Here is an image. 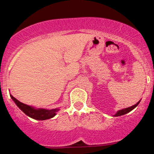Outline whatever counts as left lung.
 Wrapping results in <instances>:
<instances>
[{
    "label": "left lung",
    "mask_w": 154,
    "mask_h": 154,
    "mask_svg": "<svg viewBox=\"0 0 154 154\" xmlns=\"http://www.w3.org/2000/svg\"><path fill=\"white\" fill-rule=\"evenodd\" d=\"M140 103V101L138 102V103H137L136 104H135V105H134V106H131V107H129V108H126V109H121V110L118 111V112H117L116 114H115V117L121 116V115H125V114L128 113V112H131V111H132V109H135V108L137 106H138V103Z\"/></svg>",
    "instance_id": "1"
}]
</instances>
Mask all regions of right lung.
Returning a JSON list of instances; mask_svg holds the SVG:
<instances>
[{"instance_id":"add662e5","label":"right lung","mask_w":154,"mask_h":154,"mask_svg":"<svg viewBox=\"0 0 154 154\" xmlns=\"http://www.w3.org/2000/svg\"><path fill=\"white\" fill-rule=\"evenodd\" d=\"M10 97L13 99V101L15 102L16 105H17L18 107L27 116L30 117V118H33V119L39 120V121H43V120H47L49 119V118H53L54 115H56V112L59 110V109H35L33 107L30 106H27V105L24 104V103H21L19 100H16L15 97H13V96L10 95Z\"/></svg>"}]
</instances>
